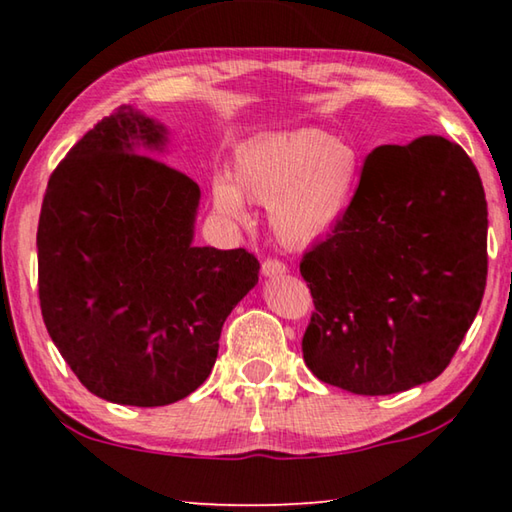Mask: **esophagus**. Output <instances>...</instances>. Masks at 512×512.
I'll return each mask as SVG.
<instances>
[{"label": "esophagus", "mask_w": 512, "mask_h": 512, "mask_svg": "<svg viewBox=\"0 0 512 512\" xmlns=\"http://www.w3.org/2000/svg\"><path fill=\"white\" fill-rule=\"evenodd\" d=\"M287 271H289V266L284 264L282 259H277V257H268V259H264V262H262V273L268 275V277L282 275V273H287Z\"/></svg>", "instance_id": "34e87169"}]
</instances>
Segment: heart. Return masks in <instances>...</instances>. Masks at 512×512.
I'll return each instance as SVG.
<instances>
[{"label":"heart","mask_w":512,"mask_h":512,"mask_svg":"<svg viewBox=\"0 0 512 512\" xmlns=\"http://www.w3.org/2000/svg\"><path fill=\"white\" fill-rule=\"evenodd\" d=\"M235 180L216 176L214 205L225 219L246 223L244 194L268 205L275 235L289 246L325 237L348 210L359 180L352 146L318 128L262 133L241 146Z\"/></svg>","instance_id":"1"}]
</instances>
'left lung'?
Wrapping results in <instances>:
<instances>
[{
  "label": "left lung",
  "mask_w": 512,
  "mask_h": 512,
  "mask_svg": "<svg viewBox=\"0 0 512 512\" xmlns=\"http://www.w3.org/2000/svg\"><path fill=\"white\" fill-rule=\"evenodd\" d=\"M300 275L314 298L302 357L320 381L391 395L436 379L488 275V203L470 155L440 135L377 146Z\"/></svg>",
  "instance_id": "1"
}]
</instances>
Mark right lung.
Listing matches in <instances>:
<instances>
[{
	"label": "right lung",
	"instance_id": "add662e5",
	"mask_svg": "<svg viewBox=\"0 0 512 512\" xmlns=\"http://www.w3.org/2000/svg\"><path fill=\"white\" fill-rule=\"evenodd\" d=\"M162 142V126L119 106L58 162L42 198V318L81 384L115 404L194 393L259 273L246 248L192 246L201 189L140 153Z\"/></svg>",
	"mask_w": 512,
	"mask_h": 512
}]
</instances>
